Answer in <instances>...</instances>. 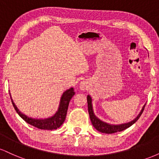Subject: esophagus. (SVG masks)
<instances>
[{
  "label": "esophagus",
  "mask_w": 159,
  "mask_h": 159,
  "mask_svg": "<svg viewBox=\"0 0 159 159\" xmlns=\"http://www.w3.org/2000/svg\"><path fill=\"white\" fill-rule=\"evenodd\" d=\"M87 86L86 85L85 83H84V82H81V84H80V89H81V90H87Z\"/></svg>",
  "instance_id": "obj_1"
}]
</instances>
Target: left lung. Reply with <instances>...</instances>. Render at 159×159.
<instances>
[{"label": "left lung", "mask_w": 159, "mask_h": 159, "mask_svg": "<svg viewBox=\"0 0 159 159\" xmlns=\"http://www.w3.org/2000/svg\"><path fill=\"white\" fill-rule=\"evenodd\" d=\"M87 105H88V112L89 115H90V118L91 120V123H92L95 129L98 132L102 133H105V134H113V133L117 132H122V131L125 130L127 128L130 127L131 125H132L135 122L139 119L140 115L142 114L143 111L144 110V107L145 105H144L143 107H142L141 111L139 113V114L136 116L135 119H134L132 121L126 123H123V124H119V125H113V124H109L105 123V122L102 121L101 120H99L96 115L94 114L93 109V104H92V98L90 97V95L87 96Z\"/></svg>", "instance_id": "left-lung-1"}]
</instances>
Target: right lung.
<instances>
[{
  "mask_svg": "<svg viewBox=\"0 0 159 159\" xmlns=\"http://www.w3.org/2000/svg\"><path fill=\"white\" fill-rule=\"evenodd\" d=\"M75 95L73 87L68 89L62 94L61 101H60V105L58 107L57 111L53 116L48 118H45V119H36V118L29 117L27 115L21 113L18 107H16L15 103L12 101V98L11 97V101H12V105L14 108L18 113V114L21 116L22 119L33 126L38 128L39 129H45V130H54L59 128L63 122L65 121L66 116L67 110H68L69 103L70 102L71 98H72Z\"/></svg>",
  "mask_w": 159,
  "mask_h": 159,
  "instance_id": "obj_1",
  "label": "right lung"
}]
</instances>
